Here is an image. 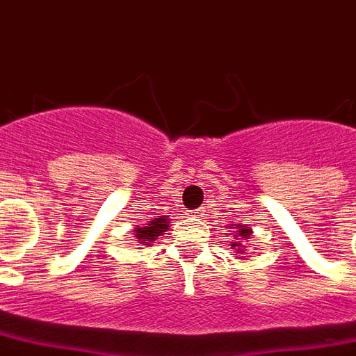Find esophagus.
<instances>
[{"label":"esophagus","instance_id":"esophagus-1","mask_svg":"<svg viewBox=\"0 0 356 356\" xmlns=\"http://www.w3.org/2000/svg\"><path fill=\"white\" fill-rule=\"evenodd\" d=\"M190 216L194 218V220H200V218L203 216V212H201V211H194V212H190Z\"/></svg>","mask_w":356,"mask_h":356}]
</instances>
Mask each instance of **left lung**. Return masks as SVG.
<instances>
[{"instance_id":"obj_1","label":"left lung","mask_w":356,"mask_h":356,"mask_svg":"<svg viewBox=\"0 0 356 356\" xmlns=\"http://www.w3.org/2000/svg\"><path fill=\"white\" fill-rule=\"evenodd\" d=\"M236 229V227H234ZM233 240H231V248L236 249V253L243 254L248 253L245 251V240H248L249 236H251V229L245 227V225H238L236 231H233Z\"/></svg>"}]
</instances>
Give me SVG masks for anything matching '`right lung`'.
Listing matches in <instances>:
<instances>
[{
  "mask_svg": "<svg viewBox=\"0 0 356 356\" xmlns=\"http://www.w3.org/2000/svg\"><path fill=\"white\" fill-rule=\"evenodd\" d=\"M170 227V222H168L166 216L153 218L149 223H144V225H138V227L133 229L134 238L140 245H151V243L156 242V238L164 234Z\"/></svg>",
  "mask_w": 356,
  "mask_h": 356,
  "instance_id": "right-lung-1",
  "label": "right lung"
}]
</instances>
